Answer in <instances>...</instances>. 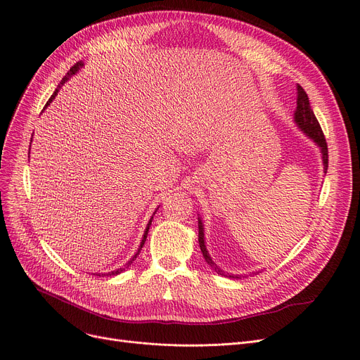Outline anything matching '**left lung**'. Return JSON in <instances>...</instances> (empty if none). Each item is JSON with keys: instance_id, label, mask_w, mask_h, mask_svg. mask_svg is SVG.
I'll return each instance as SVG.
<instances>
[{"instance_id": "8db88e82", "label": "left lung", "mask_w": 360, "mask_h": 360, "mask_svg": "<svg viewBox=\"0 0 360 360\" xmlns=\"http://www.w3.org/2000/svg\"><path fill=\"white\" fill-rule=\"evenodd\" d=\"M294 122L297 124V127L303 131L309 139H311L314 141V145L321 149V155H322V161H323V172H326L328 169V146H326V140L325 136L322 133V128L316 120L314 113L310 108V102L309 97L306 94V91L303 90L301 85H297V109L294 112ZM198 240H199V247L200 251H202V255L205 258V262L211 266V269H214L215 271L219 273L221 276L226 278H233V279H240L238 275H229V273H224L220 267H217L212 262V258L210 255V252L207 251V245H205V238H204V224L200 217H198Z\"/></svg>"}]
</instances>
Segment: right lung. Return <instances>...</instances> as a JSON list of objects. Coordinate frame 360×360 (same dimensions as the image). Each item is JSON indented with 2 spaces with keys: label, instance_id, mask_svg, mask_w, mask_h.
<instances>
[{
  "label": "right lung",
  "instance_id": "obj_1",
  "mask_svg": "<svg viewBox=\"0 0 360 360\" xmlns=\"http://www.w3.org/2000/svg\"><path fill=\"white\" fill-rule=\"evenodd\" d=\"M84 66V63L82 62H77L74 66H72L70 69H69V72H68V74L63 77V79L60 81V84L59 85H57V89L54 90V93H53V96L49 98V102H47V105H46V108L53 102V98L57 96V93H59V90L62 89V85L70 78V77H74L75 74H77V72H79V69ZM44 108V109H46ZM31 149V148H30ZM156 212V211H155ZM153 212V214H155ZM152 219L153 217H150V220H149V223H148V226H146V230H145V233H143V238H141V242H140V247H139V250H137V252L133 255V258H131V260L130 262H128L124 267H120V269H117V270H112V271H108V273H102V276H117V275H120V273H122L125 269H128V266H131V263L136 260V258H137V255L140 254V251H141V248H143V245H145V240H146V238H148V232H149V227H150V224H152ZM96 275L97 276H100V273H96Z\"/></svg>",
  "mask_w": 360,
  "mask_h": 360
}]
</instances>
